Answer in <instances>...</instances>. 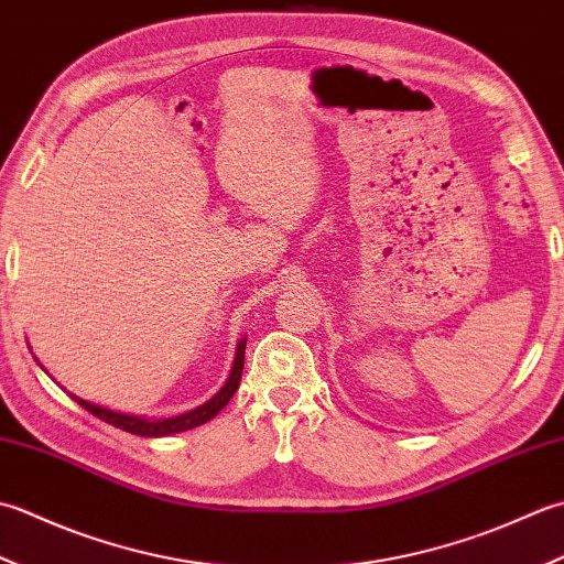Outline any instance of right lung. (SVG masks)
Instances as JSON below:
<instances>
[{"label": "right lung", "instance_id": "add662e5", "mask_svg": "<svg viewBox=\"0 0 564 564\" xmlns=\"http://www.w3.org/2000/svg\"><path fill=\"white\" fill-rule=\"evenodd\" d=\"M243 360H246V338L238 343L236 348V360H234V370L231 377L226 379V384L221 387V392H216V397H212L206 404L192 409L187 413H182V416H172V419H163V421H148V419H138V416H126V413H117V411H109V409H101L97 404H89V401L79 399L75 394H70L79 406L87 409L89 413H95L97 419H101L105 423H111V426H117L126 433H133V435H141V438H160V435H170V433H182V431H189V429H197L202 423L212 421L218 411H221L231 397L236 394V389L240 384V375H243Z\"/></svg>", "mask_w": 564, "mask_h": 564}]
</instances>
